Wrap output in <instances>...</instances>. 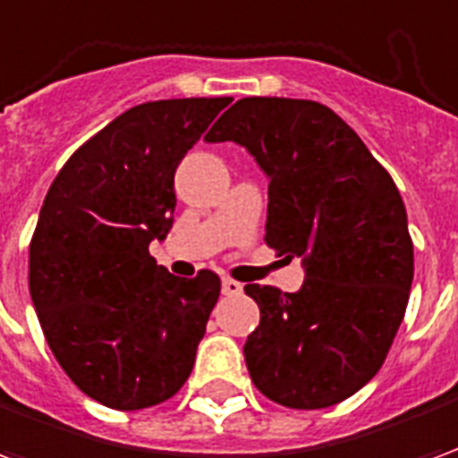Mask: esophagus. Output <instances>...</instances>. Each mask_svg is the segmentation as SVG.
Segmentation results:
<instances>
[{
    "instance_id": "34e87169",
    "label": "esophagus",
    "mask_w": 458,
    "mask_h": 458,
    "mask_svg": "<svg viewBox=\"0 0 458 458\" xmlns=\"http://www.w3.org/2000/svg\"><path fill=\"white\" fill-rule=\"evenodd\" d=\"M220 289H223V294H225V297H238V294H242V284L235 282V279H223Z\"/></svg>"
}]
</instances>
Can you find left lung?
<instances>
[{"instance_id":"obj_1","label":"left lung","mask_w":458,"mask_h":458,"mask_svg":"<svg viewBox=\"0 0 458 458\" xmlns=\"http://www.w3.org/2000/svg\"><path fill=\"white\" fill-rule=\"evenodd\" d=\"M206 141H235L269 179L265 240L301 258L304 284H248L259 327L245 363L259 393L321 410L373 377L403 324L414 275L407 210L390 174L334 110L314 100L242 98Z\"/></svg>"}]
</instances>
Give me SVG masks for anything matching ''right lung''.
Instances as JSON below:
<instances>
[{
  "label": "right lung",
  "instance_id": "1",
  "mask_svg": "<svg viewBox=\"0 0 458 458\" xmlns=\"http://www.w3.org/2000/svg\"><path fill=\"white\" fill-rule=\"evenodd\" d=\"M230 98L157 100L114 117L46 193L29 292L65 375L113 410L169 400L191 375L220 294L200 269L174 277L149 255L174 225V174Z\"/></svg>",
  "mask_w": 458,
  "mask_h": 458
}]
</instances>
